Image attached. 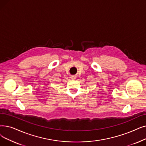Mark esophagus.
<instances>
[{"label":"esophagus","instance_id":"34e87169","mask_svg":"<svg viewBox=\"0 0 146 146\" xmlns=\"http://www.w3.org/2000/svg\"><path fill=\"white\" fill-rule=\"evenodd\" d=\"M70 78H71L72 79L74 80V79H76V77L74 76H72L70 77Z\"/></svg>","mask_w":146,"mask_h":146}]
</instances>
